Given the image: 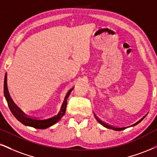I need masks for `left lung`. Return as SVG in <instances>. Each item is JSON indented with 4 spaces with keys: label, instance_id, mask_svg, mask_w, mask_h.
<instances>
[{
    "label": "left lung",
    "instance_id": "left-lung-1",
    "mask_svg": "<svg viewBox=\"0 0 157 157\" xmlns=\"http://www.w3.org/2000/svg\"><path fill=\"white\" fill-rule=\"evenodd\" d=\"M147 115V114H146ZM146 115H145L144 117L142 118V119H140L138 121H137L136 123H135V124H133L132 125H131V126H129V127H112V126H111V125H108V124H105V123H104L103 121H100V120L98 119V118H97L96 117V119H97V121H98V122H99L100 124H101L102 125V126H104V127H106V128H108V129H113V130H117V131H121V130H123V129H127V128H128V127H133V126H135L136 124H138V123H140L141 121H142L143 119H144L145 117H146Z\"/></svg>",
    "mask_w": 157,
    "mask_h": 157
}]
</instances>
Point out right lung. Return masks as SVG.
<instances>
[{"mask_svg":"<svg viewBox=\"0 0 157 157\" xmlns=\"http://www.w3.org/2000/svg\"><path fill=\"white\" fill-rule=\"evenodd\" d=\"M73 90V89H71V90L68 91L66 96H65V100H64L63 104L62 105V108L60 109V111L59 112V113L57 116H55L54 117L50 118V119H33V118L28 117L26 114H25L23 112L21 111L17 106L15 105L14 102H13V100H11L10 95H9V91H8L7 88V74L6 73L5 78H4V86H3V92H4V96L6 100L8 105H9V109L14 117L18 120L19 121H20L21 123L26 126H30V127H34L36 129H46L48 127H51L53 124H55V123H57L62 117H63L64 114L65 113V110H66L67 107V99L68 98L70 94H71V91Z\"/></svg>","mask_w":157,"mask_h":157,"instance_id":"right-lung-1","label":"right lung"}]
</instances>
